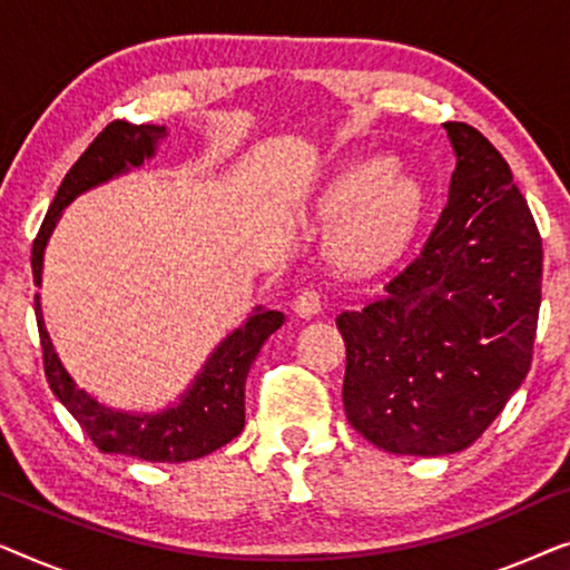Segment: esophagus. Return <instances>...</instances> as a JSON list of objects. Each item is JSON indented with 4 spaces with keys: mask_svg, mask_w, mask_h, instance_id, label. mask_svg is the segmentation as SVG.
Returning <instances> with one entry per match:
<instances>
[{
    "mask_svg": "<svg viewBox=\"0 0 570 570\" xmlns=\"http://www.w3.org/2000/svg\"><path fill=\"white\" fill-rule=\"evenodd\" d=\"M293 311H295V316H301V318L318 316L322 314V295H318L316 291H308L306 287V291H301L298 298H295Z\"/></svg>",
    "mask_w": 570,
    "mask_h": 570,
    "instance_id": "esophagus-1",
    "label": "esophagus"
}]
</instances>
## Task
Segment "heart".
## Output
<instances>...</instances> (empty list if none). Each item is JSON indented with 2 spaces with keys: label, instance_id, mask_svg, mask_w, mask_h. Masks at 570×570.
<instances>
[{
  "label": "heart",
  "instance_id": "obj_1",
  "mask_svg": "<svg viewBox=\"0 0 570 570\" xmlns=\"http://www.w3.org/2000/svg\"><path fill=\"white\" fill-rule=\"evenodd\" d=\"M420 207V184L386 158L350 163L318 199L322 215L340 217L326 244L332 262L353 272L386 262L415 230Z\"/></svg>",
  "mask_w": 570,
  "mask_h": 570
}]
</instances>
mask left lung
<instances>
[{
    "label": "left lung",
    "instance_id": "obj_1",
    "mask_svg": "<svg viewBox=\"0 0 570 570\" xmlns=\"http://www.w3.org/2000/svg\"><path fill=\"white\" fill-rule=\"evenodd\" d=\"M456 168L423 252L357 311H342V402L373 446L456 454L527 379L542 298V240L501 153L446 121Z\"/></svg>",
    "mask_w": 570,
    "mask_h": 570
}]
</instances>
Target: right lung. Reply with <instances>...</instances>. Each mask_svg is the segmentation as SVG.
<instances>
[{
    "label": "right lung",
    "instance_id": "obj_1",
    "mask_svg": "<svg viewBox=\"0 0 570 570\" xmlns=\"http://www.w3.org/2000/svg\"><path fill=\"white\" fill-rule=\"evenodd\" d=\"M168 137L155 124L114 121L92 139L80 160L69 168L53 197L41 230L33 240V283H43V254L65 207L80 194L104 186L129 170L142 168L155 158L158 145ZM36 322L43 347V368L51 392L65 404L92 443L106 454H127L145 462H191L207 456L244 431L246 376L269 334L285 324V314L256 306L228 337L220 340L184 394L158 412H131L108 407L90 392L77 386L46 330L41 295L36 293Z\"/></svg>",
    "mask_w": 570,
    "mask_h": 570
}]
</instances>
